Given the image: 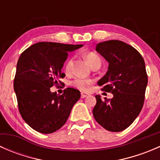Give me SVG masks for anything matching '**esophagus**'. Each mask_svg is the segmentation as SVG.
<instances>
[{"label":"esophagus","mask_w":160,"mask_h":160,"mask_svg":"<svg viewBox=\"0 0 160 160\" xmlns=\"http://www.w3.org/2000/svg\"><path fill=\"white\" fill-rule=\"evenodd\" d=\"M88 93H81V98H87V97L88 96Z\"/></svg>","instance_id":"1"}]
</instances>
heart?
I'll return each instance as SVG.
<instances>
[{
    "mask_svg": "<svg viewBox=\"0 0 160 160\" xmlns=\"http://www.w3.org/2000/svg\"><path fill=\"white\" fill-rule=\"evenodd\" d=\"M85 59L88 61V62L89 63L90 67H93V66L94 65V64H96L97 62H101V58L99 57V56H98V54H96L95 52H89L86 53V55H85ZM72 58L67 59L65 66L67 72H70L71 70V67H72ZM93 80H90V79L76 78L75 80H73L71 82V85L73 86L74 88H78V89L81 90H88L90 89V86L93 84Z\"/></svg>",
    "mask_w": 160,
    "mask_h": 160,
    "instance_id": "b5f03b06",
    "label": "heart"
}]
</instances>
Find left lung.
<instances>
[{
	"label": "left lung",
	"instance_id": "8db88e82",
	"mask_svg": "<svg viewBox=\"0 0 160 160\" xmlns=\"http://www.w3.org/2000/svg\"><path fill=\"white\" fill-rule=\"evenodd\" d=\"M96 51L108 62V70L98 84L113 98L104 101L96 95L93 115L106 130L122 132L132 125L143 107L148 83L144 59L135 48L118 40L98 43Z\"/></svg>",
	"mask_w": 160,
	"mask_h": 160
}]
</instances>
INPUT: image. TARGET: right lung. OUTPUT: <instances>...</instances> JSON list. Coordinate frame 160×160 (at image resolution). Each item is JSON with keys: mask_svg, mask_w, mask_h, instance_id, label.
Segmentation results:
<instances>
[{"mask_svg": "<svg viewBox=\"0 0 160 160\" xmlns=\"http://www.w3.org/2000/svg\"><path fill=\"white\" fill-rule=\"evenodd\" d=\"M83 45L57 42H38L21 54L17 62L14 90L18 110L31 128L38 132H56L67 122L80 93L67 88L62 95L51 92L50 88L59 84L65 73L62 68L69 52Z\"/></svg>", "mask_w": 160, "mask_h": 160, "instance_id": "1", "label": "right lung"}]
</instances>
